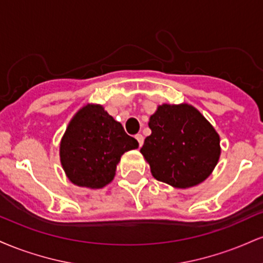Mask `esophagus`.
<instances>
[{
	"instance_id": "obj_1",
	"label": "esophagus",
	"mask_w": 263,
	"mask_h": 263,
	"mask_svg": "<svg viewBox=\"0 0 263 263\" xmlns=\"http://www.w3.org/2000/svg\"><path fill=\"white\" fill-rule=\"evenodd\" d=\"M136 140L138 141V144H140V147L142 146V144H143V141H144V137L143 136H142L141 134H137L136 135Z\"/></svg>"
}]
</instances>
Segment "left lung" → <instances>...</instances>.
<instances>
[{
	"instance_id": "1",
	"label": "left lung",
	"mask_w": 263,
	"mask_h": 263,
	"mask_svg": "<svg viewBox=\"0 0 263 263\" xmlns=\"http://www.w3.org/2000/svg\"><path fill=\"white\" fill-rule=\"evenodd\" d=\"M152 131L142 156L157 180L186 189L203 183L218 164L220 136L198 108L185 104H162L151 115Z\"/></svg>"
}]
</instances>
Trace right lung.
<instances>
[{"label":"right lung","mask_w":263,"mask_h":263,"mask_svg":"<svg viewBox=\"0 0 263 263\" xmlns=\"http://www.w3.org/2000/svg\"><path fill=\"white\" fill-rule=\"evenodd\" d=\"M138 148L122 125L99 104H86L69 121L60 141V163L78 186L101 189L114 180L122 155Z\"/></svg>","instance_id":"right-lung-1"}]
</instances>
